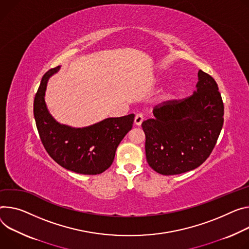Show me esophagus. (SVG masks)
Wrapping results in <instances>:
<instances>
[{"mask_svg": "<svg viewBox=\"0 0 249 249\" xmlns=\"http://www.w3.org/2000/svg\"><path fill=\"white\" fill-rule=\"evenodd\" d=\"M143 120H144L143 114H142V113H138V114H136V116H135L134 122H135V124H136L137 126H140L142 124Z\"/></svg>", "mask_w": 249, "mask_h": 249, "instance_id": "obj_1", "label": "esophagus"}]
</instances>
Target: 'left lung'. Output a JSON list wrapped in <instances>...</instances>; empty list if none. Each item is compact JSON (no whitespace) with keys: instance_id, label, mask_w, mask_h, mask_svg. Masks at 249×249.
Here are the masks:
<instances>
[{"instance_id":"8db88e82","label":"left lung","mask_w":249,"mask_h":249,"mask_svg":"<svg viewBox=\"0 0 249 249\" xmlns=\"http://www.w3.org/2000/svg\"><path fill=\"white\" fill-rule=\"evenodd\" d=\"M196 91L165 101L142 123L149 166L161 175H178L200 166L213 152L223 125V102L215 80L198 71Z\"/></svg>"}]
</instances>
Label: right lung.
<instances>
[{
    "label": "right lung",
    "mask_w": 249,
    "mask_h": 249,
    "mask_svg": "<svg viewBox=\"0 0 249 249\" xmlns=\"http://www.w3.org/2000/svg\"><path fill=\"white\" fill-rule=\"evenodd\" d=\"M59 66L44 73L35 96L34 115L40 141L58 165L82 175H98L113 163L115 152L132 129L134 114L107 118L85 128H71L57 123L44 102L49 78Z\"/></svg>",
    "instance_id": "1"
}]
</instances>
